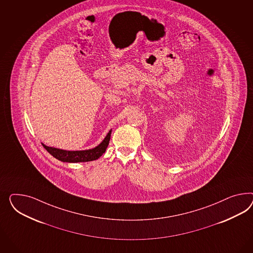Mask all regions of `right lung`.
<instances>
[{"label": "right lung", "instance_id": "1", "mask_svg": "<svg viewBox=\"0 0 253 253\" xmlns=\"http://www.w3.org/2000/svg\"><path fill=\"white\" fill-rule=\"evenodd\" d=\"M111 130H109L108 134L104 138L102 142L96 147L87 150L68 151L62 150L55 147H49L45 144H42L44 148L48 151V153L54 157L56 159L67 162V163H78V162H88L96 160L102 156L109 145V139H110Z\"/></svg>", "mask_w": 253, "mask_h": 253}]
</instances>
